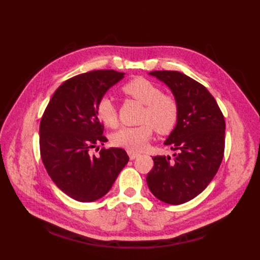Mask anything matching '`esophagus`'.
Segmentation results:
<instances>
[{"label":"esophagus","instance_id":"obj_1","mask_svg":"<svg viewBox=\"0 0 260 260\" xmlns=\"http://www.w3.org/2000/svg\"><path fill=\"white\" fill-rule=\"evenodd\" d=\"M127 153H128V156H129V158H131V159H135L137 156H139V153L131 152V151H128Z\"/></svg>","mask_w":260,"mask_h":260}]
</instances>
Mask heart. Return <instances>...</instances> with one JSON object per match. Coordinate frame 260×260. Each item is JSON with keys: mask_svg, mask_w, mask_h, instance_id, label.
Here are the masks:
<instances>
[{"mask_svg": "<svg viewBox=\"0 0 260 260\" xmlns=\"http://www.w3.org/2000/svg\"><path fill=\"white\" fill-rule=\"evenodd\" d=\"M126 96L144 105L141 126L121 127L110 137V142L116 147L137 152L145 146L152 136V127L158 134H168L172 131L179 117V106L172 96L163 95V90L151 80L137 77L127 82L121 88ZM96 114L99 120L108 127L117 124V114L113 102L104 97L98 102Z\"/></svg>", "mask_w": 260, "mask_h": 260, "instance_id": "1", "label": "heart"}]
</instances>
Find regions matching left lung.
I'll return each instance as SVG.
<instances>
[{"mask_svg": "<svg viewBox=\"0 0 260 260\" xmlns=\"http://www.w3.org/2000/svg\"><path fill=\"white\" fill-rule=\"evenodd\" d=\"M150 75L172 91L179 117L164 142L176 151L173 159L154 156L146 182L158 200L182 204L200 194L218 172L224 152V118L207 88L189 76L169 70Z\"/></svg>", "mask_w": 260, "mask_h": 260, "instance_id": "left-lung-1", "label": "left lung"}]
</instances>
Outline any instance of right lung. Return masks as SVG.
Returning <instances> with one entry per match:
<instances>
[{
    "instance_id": "add662e5",
    "label": "right lung",
    "mask_w": 260,
    "mask_h": 260,
    "mask_svg": "<svg viewBox=\"0 0 260 260\" xmlns=\"http://www.w3.org/2000/svg\"><path fill=\"white\" fill-rule=\"evenodd\" d=\"M115 70H93L66 80L49 102L40 121V153L43 165L60 190L80 202L103 198L128 162L118 147L101 150L104 126L96 107L110 87L124 78Z\"/></svg>"
}]
</instances>
